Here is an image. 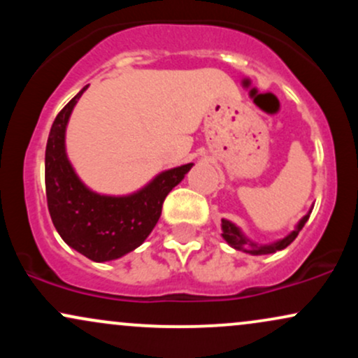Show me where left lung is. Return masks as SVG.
I'll return each mask as SVG.
<instances>
[{"mask_svg": "<svg viewBox=\"0 0 358 358\" xmlns=\"http://www.w3.org/2000/svg\"><path fill=\"white\" fill-rule=\"evenodd\" d=\"M310 213L311 212H308L306 215L298 222L296 229H294L293 232L287 234L285 239L274 242V244L261 245V244H256V242L249 241L248 237H245L244 234L241 232V229L237 227L236 224H232L231 220H225V219H222V237H224V239L227 241V244L232 245L234 249L242 250V252L252 254V256H262V254H273V252H276V250L286 249L287 245L291 244V242L296 239L299 231H301V229H303V225H305L306 220L310 219Z\"/></svg>", "mask_w": 358, "mask_h": 358, "instance_id": "1", "label": "left lung"}]
</instances>
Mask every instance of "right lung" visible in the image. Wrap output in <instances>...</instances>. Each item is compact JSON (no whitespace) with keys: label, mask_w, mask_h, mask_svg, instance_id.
Segmentation results:
<instances>
[{"label":"right lung","mask_w":358,"mask_h":358,"mask_svg":"<svg viewBox=\"0 0 358 358\" xmlns=\"http://www.w3.org/2000/svg\"><path fill=\"white\" fill-rule=\"evenodd\" d=\"M84 89L57 114L45 150V190L52 222L60 237L90 261H113L131 252L150 236L166 195L193 163L163 171L145 188L124 196L99 195L76 175L65 153V129Z\"/></svg>","instance_id":"add662e5"}]
</instances>
